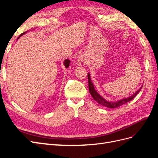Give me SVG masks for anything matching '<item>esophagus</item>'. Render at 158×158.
<instances>
[{"label": "esophagus", "instance_id": "obj_1", "mask_svg": "<svg viewBox=\"0 0 158 158\" xmlns=\"http://www.w3.org/2000/svg\"><path fill=\"white\" fill-rule=\"evenodd\" d=\"M78 63L80 65H84L85 63V59L83 58V57L80 56V57H78Z\"/></svg>", "mask_w": 158, "mask_h": 158}]
</instances>
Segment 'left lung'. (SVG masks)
Listing matches in <instances>:
<instances>
[{"mask_svg": "<svg viewBox=\"0 0 158 158\" xmlns=\"http://www.w3.org/2000/svg\"><path fill=\"white\" fill-rule=\"evenodd\" d=\"M88 79L89 92L91 95H92V98H94V99L95 100V101H96L98 102V103L101 105V106L106 107L107 108H111V109L117 108L118 107H120V106H123V105L127 103V102H130L131 100H132L133 98H135V96H136V95L140 92V89L142 88V87H140V89H138L137 91H136L135 93H134L132 95H131V96L123 98V99H121L120 100H118V101H116V102H109L106 99L102 98L101 96V95H99L96 92V90L95 89L94 85L92 83V80H91L89 73L88 74Z\"/></svg>", "mask_w": 158, "mask_h": 158, "instance_id": "left-lung-1", "label": "left lung"}]
</instances>
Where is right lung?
Instances as JSON below:
<instances>
[{"label":"right lung","mask_w":158,"mask_h":158,"mask_svg":"<svg viewBox=\"0 0 158 158\" xmlns=\"http://www.w3.org/2000/svg\"><path fill=\"white\" fill-rule=\"evenodd\" d=\"M26 32H27V31H26ZM26 32H24V33H22V34L18 37V40L19 38H20L22 35H23V34H25V33H26ZM70 60H69V59H66V60H64V66H65V68H66V69H67V68L69 67V64H70Z\"/></svg>","instance_id":"right-lung-1"}]
</instances>
